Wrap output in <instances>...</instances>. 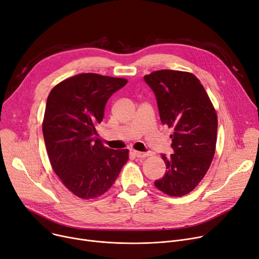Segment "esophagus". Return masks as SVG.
<instances>
[{
  "mask_svg": "<svg viewBox=\"0 0 259 259\" xmlns=\"http://www.w3.org/2000/svg\"><path fill=\"white\" fill-rule=\"evenodd\" d=\"M133 154L136 155L137 157H147V156H149L151 153H150V152H141V151L134 150V151H133Z\"/></svg>",
  "mask_w": 259,
  "mask_h": 259,
  "instance_id": "esophagus-1",
  "label": "esophagus"
}]
</instances>
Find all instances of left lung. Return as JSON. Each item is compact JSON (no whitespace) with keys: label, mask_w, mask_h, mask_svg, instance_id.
<instances>
[{"label":"left lung","mask_w":259,"mask_h":259,"mask_svg":"<svg viewBox=\"0 0 259 259\" xmlns=\"http://www.w3.org/2000/svg\"><path fill=\"white\" fill-rule=\"evenodd\" d=\"M153 91L163 125L174 128V153H162L163 178L154 185L168 196L181 197L200 183L215 154L218 119L205 89L186 72L161 70L144 77Z\"/></svg>","instance_id":"8db88e82"}]
</instances>
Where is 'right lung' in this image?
Returning <instances> with one entry per match:
<instances>
[{
    "mask_svg": "<svg viewBox=\"0 0 259 259\" xmlns=\"http://www.w3.org/2000/svg\"><path fill=\"white\" fill-rule=\"evenodd\" d=\"M123 78L79 74L56 85L47 100L42 131L50 162L64 186L81 199H94L113 185L128 161V149L114 150L97 138L112 94Z\"/></svg>",
    "mask_w": 259,
    "mask_h": 259,
    "instance_id": "1",
    "label": "right lung"
}]
</instances>
